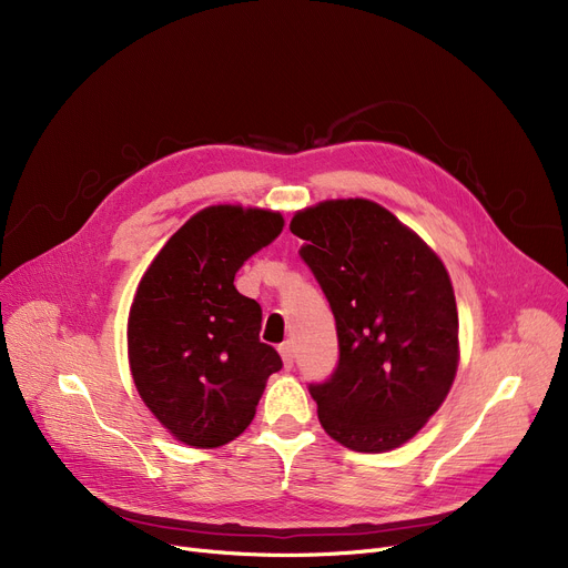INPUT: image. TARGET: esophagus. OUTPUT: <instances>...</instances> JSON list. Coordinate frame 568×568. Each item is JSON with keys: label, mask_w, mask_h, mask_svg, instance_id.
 Wrapping results in <instances>:
<instances>
[{"label": "esophagus", "mask_w": 568, "mask_h": 568, "mask_svg": "<svg viewBox=\"0 0 568 568\" xmlns=\"http://www.w3.org/2000/svg\"><path fill=\"white\" fill-rule=\"evenodd\" d=\"M278 352H281V356H283L285 368L290 371V368L294 366V345H292L290 341H285L283 345H278Z\"/></svg>", "instance_id": "obj_1"}]
</instances>
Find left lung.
Wrapping results in <instances>:
<instances>
[{
  "label": "left lung",
  "mask_w": 568,
  "mask_h": 568,
  "mask_svg": "<svg viewBox=\"0 0 568 568\" xmlns=\"http://www.w3.org/2000/svg\"><path fill=\"white\" fill-rule=\"evenodd\" d=\"M332 306L338 362L311 382L322 428L347 449H396L437 412L458 368V311L439 257L371 200H332L290 223Z\"/></svg>",
  "instance_id": "left-lung-1"
}]
</instances>
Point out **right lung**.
<instances>
[{
  "mask_svg": "<svg viewBox=\"0 0 568 568\" xmlns=\"http://www.w3.org/2000/svg\"><path fill=\"white\" fill-rule=\"evenodd\" d=\"M283 230L281 214L209 206L179 227L138 285L129 315L133 382L184 444L212 449L253 422L281 354L260 343L262 308L239 294L242 264Z\"/></svg>",
  "mask_w": 568,
  "mask_h": 568,
  "instance_id": "add662e5",
  "label": "right lung"
}]
</instances>
